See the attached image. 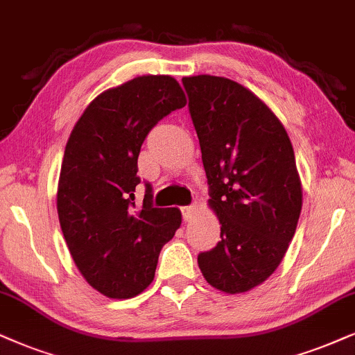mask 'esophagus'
<instances>
[{"mask_svg": "<svg viewBox=\"0 0 355 355\" xmlns=\"http://www.w3.org/2000/svg\"><path fill=\"white\" fill-rule=\"evenodd\" d=\"M195 213H196L195 206H183V208H182L183 221H191L193 216H195Z\"/></svg>", "mask_w": 355, "mask_h": 355, "instance_id": "34e87169", "label": "esophagus"}]
</instances>
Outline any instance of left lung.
Returning a JSON list of instances; mask_svg holds the SVG:
<instances>
[{"mask_svg": "<svg viewBox=\"0 0 355 355\" xmlns=\"http://www.w3.org/2000/svg\"><path fill=\"white\" fill-rule=\"evenodd\" d=\"M182 83L221 224V241L200 252L198 266L211 286L242 293L275 272L297 231L303 195L293 147L277 116L242 85L211 75Z\"/></svg>", "mask_w": 355, "mask_h": 355, "instance_id": "8db88e82", "label": "left lung"}]
</instances>
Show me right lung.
Here are the masks:
<instances>
[{
    "label": "right lung",
    "mask_w": 355,
    "mask_h": 355,
    "mask_svg": "<svg viewBox=\"0 0 355 355\" xmlns=\"http://www.w3.org/2000/svg\"><path fill=\"white\" fill-rule=\"evenodd\" d=\"M187 105L168 75L137 77L89 103L67 142L57 191L62 232L78 270L110 298H132L154 280L159 254L182 224L178 208H155L137 157L150 129Z\"/></svg>",
    "instance_id": "obj_1"
}]
</instances>
